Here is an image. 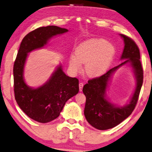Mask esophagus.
Masks as SVG:
<instances>
[{"instance_id": "1", "label": "esophagus", "mask_w": 152, "mask_h": 152, "mask_svg": "<svg viewBox=\"0 0 152 152\" xmlns=\"http://www.w3.org/2000/svg\"><path fill=\"white\" fill-rule=\"evenodd\" d=\"M83 83L80 82L79 83V90L82 91L83 90Z\"/></svg>"}]
</instances>
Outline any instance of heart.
I'll return each instance as SVG.
<instances>
[{"instance_id": "obj_1", "label": "heart", "mask_w": 152, "mask_h": 152, "mask_svg": "<svg viewBox=\"0 0 152 152\" xmlns=\"http://www.w3.org/2000/svg\"><path fill=\"white\" fill-rule=\"evenodd\" d=\"M115 50L105 39H91L81 43L70 58L69 64L75 72L80 71L81 64H86L85 72L91 77L104 74L113 61Z\"/></svg>"}]
</instances>
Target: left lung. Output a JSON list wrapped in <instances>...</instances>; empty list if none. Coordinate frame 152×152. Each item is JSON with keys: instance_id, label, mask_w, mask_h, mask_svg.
Returning <instances> with one entry per match:
<instances>
[{"instance_id": "1", "label": "left lung", "mask_w": 152, "mask_h": 152, "mask_svg": "<svg viewBox=\"0 0 152 152\" xmlns=\"http://www.w3.org/2000/svg\"><path fill=\"white\" fill-rule=\"evenodd\" d=\"M124 41L121 59H128L122 64L111 69L99 77L88 80L84 85L83 92L86 100L84 115L93 127L99 130H107L116 126L132 113L138 101L143 81V70L140 60L139 48L130 37L120 34ZM129 62L134 70L137 87L130 103L124 107H116L106 99V90L112 73L122 65Z\"/></svg>"}]
</instances>
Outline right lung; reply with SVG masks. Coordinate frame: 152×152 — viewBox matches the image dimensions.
<instances>
[{
    "mask_svg": "<svg viewBox=\"0 0 152 152\" xmlns=\"http://www.w3.org/2000/svg\"><path fill=\"white\" fill-rule=\"evenodd\" d=\"M68 30L48 26L32 30L22 39L13 65L14 94L20 109L30 118L40 123H48L60 115L66 102L79 92V80L66 75L59 66L48 82L32 88L24 82V67L28 53L43 48L52 37Z\"/></svg>",
    "mask_w": 152,
    "mask_h": 152,
    "instance_id": "1",
    "label": "right lung"
}]
</instances>
